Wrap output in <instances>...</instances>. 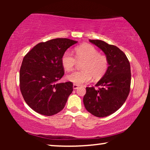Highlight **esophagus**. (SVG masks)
<instances>
[{
	"instance_id": "esophagus-1",
	"label": "esophagus",
	"mask_w": 150,
	"mask_h": 150,
	"mask_svg": "<svg viewBox=\"0 0 150 150\" xmlns=\"http://www.w3.org/2000/svg\"><path fill=\"white\" fill-rule=\"evenodd\" d=\"M79 88V85H76V84H74L73 85V89H77Z\"/></svg>"
}]
</instances>
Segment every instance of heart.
Here are the masks:
<instances>
[{
  "label": "heart",
  "instance_id": "heart-1",
  "mask_svg": "<svg viewBox=\"0 0 150 150\" xmlns=\"http://www.w3.org/2000/svg\"><path fill=\"white\" fill-rule=\"evenodd\" d=\"M75 56L69 51H65L61 57V64L65 71H71L74 68L78 60L83 61V70L74 71L67 76V79L76 85H82L91 81L92 76L98 80L103 76L108 66V61L105 55L100 54L93 46L84 44L75 48Z\"/></svg>",
  "mask_w": 150,
  "mask_h": 150
}]
</instances>
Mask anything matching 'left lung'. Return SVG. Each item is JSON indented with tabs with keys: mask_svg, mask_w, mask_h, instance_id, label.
<instances>
[{
	"mask_svg": "<svg viewBox=\"0 0 150 150\" xmlns=\"http://www.w3.org/2000/svg\"><path fill=\"white\" fill-rule=\"evenodd\" d=\"M89 42L101 49L108 61L103 77L95 87H86L83 103L88 112L98 117L110 115L122 106L130 93V65L126 55L120 48L102 40Z\"/></svg>",
	"mask_w": 150,
	"mask_h": 150,
	"instance_id": "obj_1",
	"label": "left lung"
}]
</instances>
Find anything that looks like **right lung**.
<instances>
[{"label": "right lung", "mask_w": 150, "mask_h": 150, "mask_svg": "<svg viewBox=\"0 0 150 150\" xmlns=\"http://www.w3.org/2000/svg\"><path fill=\"white\" fill-rule=\"evenodd\" d=\"M76 43L67 38L53 39L39 43L24 56L20 88L26 103L35 112L51 116L65 107L72 93L73 83H57L65 73L61 57Z\"/></svg>", "instance_id": "1"}]
</instances>
